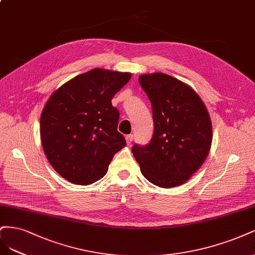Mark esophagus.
Instances as JSON below:
<instances>
[{
  "label": "esophagus",
  "instance_id": "1",
  "mask_svg": "<svg viewBox=\"0 0 255 255\" xmlns=\"http://www.w3.org/2000/svg\"><path fill=\"white\" fill-rule=\"evenodd\" d=\"M132 141H133V135H132V134L126 135V142H127L128 145H130L131 143H132Z\"/></svg>",
  "mask_w": 255,
  "mask_h": 255
}]
</instances>
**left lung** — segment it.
I'll use <instances>...</instances> for the list:
<instances>
[{
    "label": "left lung",
    "instance_id": "left-lung-1",
    "mask_svg": "<svg viewBox=\"0 0 255 255\" xmlns=\"http://www.w3.org/2000/svg\"><path fill=\"white\" fill-rule=\"evenodd\" d=\"M138 83L152 107L153 134L132 153L143 176L169 188L185 183L207 159L212 144V123L194 90L163 73L145 74Z\"/></svg>",
    "mask_w": 255,
    "mask_h": 255
}]
</instances>
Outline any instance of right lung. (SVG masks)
Instances as JSON below:
<instances>
[{
	"instance_id": "right-lung-1",
	"label": "right lung",
	"mask_w": 255,
	"mask_h": 255,
	"mask_svg": "<svg viewBox=\"0 0 255 255\" xmlns=\"http://www.w3.org/2000/svg\"><path fill=\"white\" fill-rule=\"evenodd\" d=\"M130 78V73L93 69L48 98L40 118L41 143L48 162L68 181L88 185L102 179L113 155L126 146L111 100Z\"/></svg>"
}]
</instances>
